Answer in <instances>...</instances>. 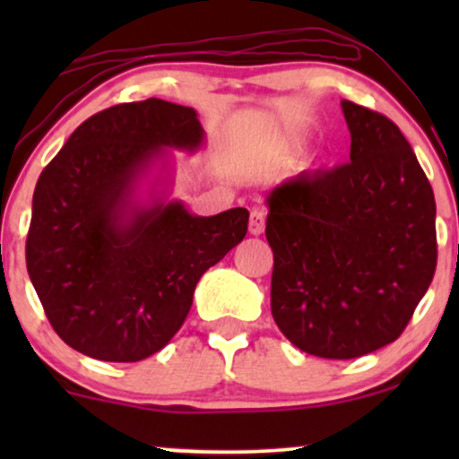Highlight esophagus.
Returning a JSON list of instances; mask_svg holds the SVG:
<instances>
[{"label": "esophagus", "mask_w": 459, "mask_h": 459, "mask_svg": "<svg viewBox=\"0 0 459 459\" xmlns=\"http://www.w3.org/2000/svg\"><path fill=\"white\" fill-rule=\"evenodd\" d=\"M250 235H261L265 230V212L263 209H252L250 212Z\"/></svg>", "instance_id": "esophagus-1"}]
</instances>
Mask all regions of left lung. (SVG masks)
Instances as JSON below:
<instances>
[{"mask_svg": "<svg viewBox=\"0 0 459 459\" xmlns=\"http://www.w3.org/2000/svg\"><path fill=\"white\" fill-rule=\"evenodd\" d=\"M350 163L267 194L272 315L307 354L365 356L399 339L436 272V200L386 116L341 101Z\"/></svg>", "mask_w": 459, "mask_h": 459, "instance_id": "1", "label": "left lung"}]
</instances>
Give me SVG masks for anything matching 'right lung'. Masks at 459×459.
I'll list each match as a JSON object with an SVG mask.
<instances>
[{"instance_id": "1", "label": "right lung", "mask_w": 459, "mask_h": 459, "mask_svg": "<svg viewBox=\"0 0 459 459\" xmlns=\"http://www.w3.org/2000/svg\"><path fill=\"white\" fill-rule=\"evenodd\" d=\"M203 142L194 108L120 103L83 120L40 172L25 261L47 319L73 350L105 362L160 351L186 321L200 276L246 237L244 207L203 218L168 200L166 149L196 152Z\"/></svg>"}]
</instances>
